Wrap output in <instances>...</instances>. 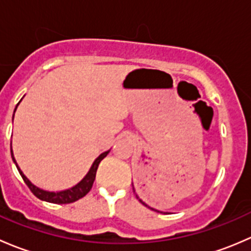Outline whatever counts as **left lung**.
Masks as SVG:
<instances>
[{"label": "left lung", "mask_w": 251, "mask_h": 251, "mask_svg": "<svg viewBox=\"0 0 251 251\" xmlns=\"http://www.w3.org/2000/svg\"><path fill=\"white\" fill-rule=\"evenodd\" d=\"M132 187H133V184H132ZM133 192H135V188H133ZM135 194H136V192H135ZM136 198H137L138 199V201H141V203L142 204H143L144 205V206H148V205H147L146 203H144V201H142V199H140V197H138L137 196V194H136ZM149 207V209H151V210H154V211H158V210H155V209H153V207H151V206H148Z\"/></svg>", "instance_id": "obj_1"}]
</instances>
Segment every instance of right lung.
I'll use <instances>...</instances> for the list:
<instances>
[{"instance_id": "1", "label": "right lung", "mask_w": 251, "mask_h": 251, "mask_svg": "<svg viewBox=\"0 0 251 251\" xmlns=\"http://www.w3.org/2000/svg\"><path fill=\"white\" fill-rule=\"evenodd\" d=\"M18 104H19V103H18ZM18 104H17V107H18ZM17 107H16V109H14V113H16ZM13 116H14V114H13ZM109 151H110V149L109 151H104V153L100 154L98 158H96V160L93 161L92 166L90 168L88 173L86 174V176L83 177V178L81 179L77 184L73 186L72 188H68V189H64V191H59V192H48V191H45V189H41V188H39V187L35 186V184L31 183V182H30V179L27 178L24 174H23V171L20 170V168L18 166L16 158H14L13 151H12V143H11V154H12V159H13V163L16 164L20 176L23 177V179H24V182L26 183V186L30 188V191H31L32 193L37 197V198L41 199V201H48V203H54V204L74 203V201H78V199L82 198V197H85L86 194L91 191V188H92V184H93V182H95L96 173H97L98 165H100V161H102L103 159L108 155V153H109Z\"/></svg>"}]
</instances>
